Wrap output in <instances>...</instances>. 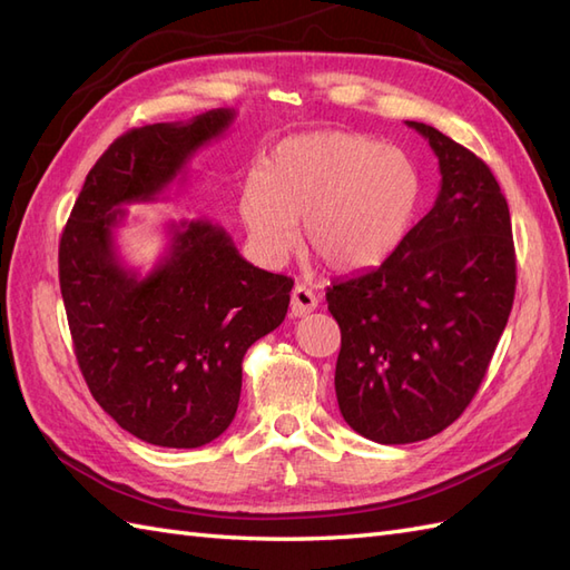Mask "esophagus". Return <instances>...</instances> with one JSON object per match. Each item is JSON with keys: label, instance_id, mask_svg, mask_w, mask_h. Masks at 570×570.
Masks as SVG:
<instances>
[{"label": "esophagus", "instance_id": "esophagus-1", "mask_svg": "<svg viewBox=\"0 0 570 570\" xmlns=\"http://www.w3.org/2000/svg\"><path fill=\"white\" fill-rule=\"evenodd\" d=\"M315 308H317V296L305 284H298L294 288V294H291V315L303 317L313 313Z\"/></svg>", "mask_w": 570, "mask_h": 570}]
</instances>
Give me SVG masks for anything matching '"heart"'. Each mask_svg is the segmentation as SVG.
Masks as SVG:
<instances>
[{
  "label": "heart",
  "mask_w": 570,
  "mask_h": 570,
  "mask_svg": "<svg viewBox=\"0 0 570 570\" xmlns=\"http://www.w3.org/2000/svg\"><path fill=\"white\" fill-rule=\"evenodd\" d=\"M421 175L397 146L354 132H308L276 144L240 187L238 214L255 255L279 265L296 243L327 267L383 262L410 230Z\"/></svg>",
  "instance_id": "obj_1"
}]
</instances>
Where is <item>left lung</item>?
Here are the masks:
<instances>
[{
	"instance_id": "left-lung-1",
	"label": "left lung",
	"mask_w": 570,
	"mask_h": 570,
	"mask_svg": "<svg viewBox=\"0 0 570 570\" xmlns=\"http://www.w3.org/2000/svg\"><path fill=\"white\" fill-rule=\"evenodd\" d=\"M406 125L438 156L433 209L381 267L327 288L340 412L383 445L426 441L466 410L515 298L513 228L491 168L435 127Z\"/></svg>"
}]
</instances>
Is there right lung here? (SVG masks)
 <instances>
[{
    "label": "right lung",
    "instance_id": "add662e5",
    "mask_svg": "<svg viewBox=\"0 0 570 570\" xmlns=\"http://www.w3.org/2000/svg\"><path fill=\"white\" fill-rule=\"evenodd\" d=\"M236 110L129 129L96 160L60 240V288L71 342L94 400L160 448H199L238 410L243 356L279 327L294 279L243 259L207 218L168 224L170 245L141 276L122 265L118 228L154 202Z\"/></svg>",
    "mask_w": 570,
    "mask_h": 570
}]
</instances>
